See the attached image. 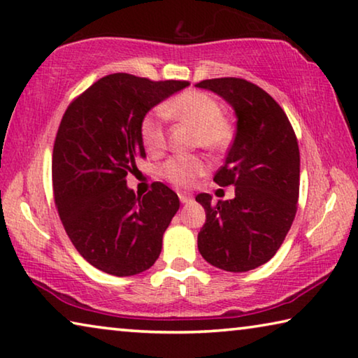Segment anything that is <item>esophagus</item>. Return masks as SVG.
I'll use <instances>...</instances> for the list:
<instances>
[{
	"mask_svg": "<svg viewBox=\"0 0 358 358\" xmlns=\"http://www.w3.org/2000/svg\"><path fill=\"white\" fill-rule=\"evenodd\" d=\"M178 197L181 203H189L192 201V194H189V192H178Z\"/></svg>",
	"mask_w": 358,
	"mask_h": 358,
	"instance_id": "esophagus-1",
	"label": "esophagus"
}]
</instances>
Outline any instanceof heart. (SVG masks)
<instances>
[{"label":"heart","mask_w":358,"mask_h":358,"mask_svg":"<svg viewBox=\"0 0 358 358\" xmlns=\"http://www.w3.org/2000/svg\"><path fill=\"white\" fill-rule=\"evenodd\" d=\"M160 113H150L140 126L141 141L150 155L156 156L166 150V129L162 116L183 122L196 129V143L208 151H221L231 143L232 126L223 116L220 101L199 90H188L169 100ZM207 162L199 156L170 157L161 169L162 177L175 186L188 188L207 172Z\"/></svg>","instance_id":"heart-1"}]
</instances>
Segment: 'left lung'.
Segmentation results:
<instances>
[{"instance_id":"1","label":"left lung","mask_w":358,"mask_h":358,"mask_svg":"<svg viewBox=\"0 0 358 358\" xmlns=\"http://www.w3.org/2000/svg\"><path fill=\"white\" fill-rule=\"evenodd\" d=\"M196 87L212 90L232 106L236 137L215 173L220 186H236L234 199L212 202L206 210L197 248L215 268L247 272L268 263L292 228L299 196V148L280 105L257 84L241 78L206 79Z\"/></svg>"}]
</instances>
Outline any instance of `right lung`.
<instances>
[{
	"label": "right lung",
	"instance_id": "right-lung-1",
	"mask_svg": "<svg viewBox=\"0 0 358 358\" xmlns=\"http://www.w3.org/2000/svg\"><path fill=\"white\" fill-rule=\"evenodd\" d=\"M186 86L115 73L73 100L62 117L52 152L55 206L79 255L106 274H140L161 255L178 196L159 181L137 196L127 173L146 156L140 135L146 113Z\"/></svg>",
	"mask_w": 358,
	"mask_h": 358
}]
</instances>
